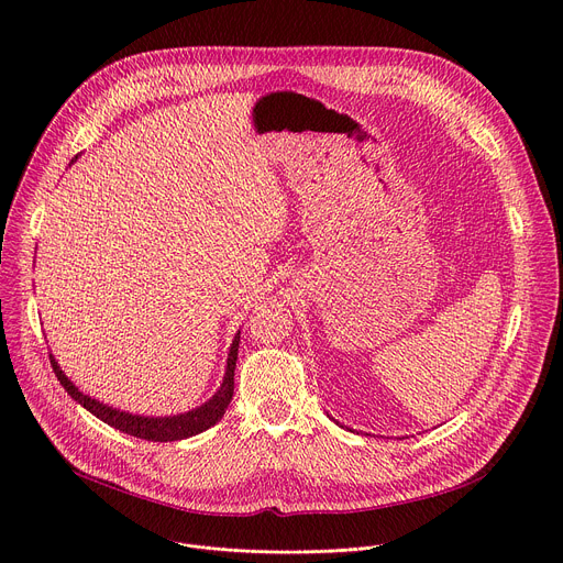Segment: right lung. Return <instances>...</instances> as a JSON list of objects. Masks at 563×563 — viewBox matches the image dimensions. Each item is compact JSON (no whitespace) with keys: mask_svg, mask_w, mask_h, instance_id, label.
<instances>
[{"mask_svg":"<svg viewBox=\"0 0 563 563\" xmlns=\"http://www.w3.org/2000/svg\"><path fill=\"white\" fill-rule=\"evenodd\" d=\"M238 347H240V332L231 343V352H229V362H227V373H224V382L220 386V390L207 401L201 404L195 411H188L184 416H173V418H141V416H130L123 411H117L112 406L100 404L96 399H91L89 395H82L60 371L58 362L54 356L48 354L51 360V368H54L58 382L65 386V390L78 401L82 404L91 416H96L98 420H103L106 424L147 440V442H173V440H184L190 435H197L201 431H207L209 427H213L227 411L229 401L233 399V373H235V362H238Z\"/></svg>","mask_w":563,"mask_h":563,"instance_id":"obj_1","label":"right lung"}]
</instances>
